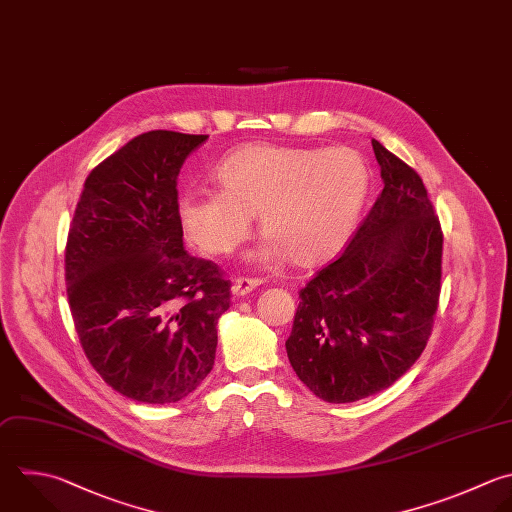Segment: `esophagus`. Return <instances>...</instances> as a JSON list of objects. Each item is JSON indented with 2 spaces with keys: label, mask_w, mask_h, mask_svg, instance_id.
I'll return each mask as SVG.
<instances>
[{
  "label": "esophagus",
  "mask_w": 512,
  "mask_h": 512,
  "mask_svg": "<svg viewBox=\"0 0 512 512\" xmlns=\"http://www.w3.org/2000/svg\"><path fill=\"white\" fill-rule=\"evenodd\" d=\"M262 284V280H258V278H236L234 280V286H232V292L236 294V296H246V294H250L254 288H258Z\"/></svg>",
  "instance_id": "esophagus-1"
}]
</instances>
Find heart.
<instances>
[{
    "label": "heart",
    "instance_id": "1",
    "mask_svg": "<svg viewBox=\"0 0 512 512\" xmlns=\"http://www.w3.org/2000/svg\"><path fill=\"white\" fill-rule=\"evenodd\" d=\"M220 190L186 192L178 200L184 236L202 252H234L260 216L266 242L248 258L316 266L348 242L366 206L372 174L346 146L318 150L274 144L236 148L214 168Z\"/></svg>",
    "mask_w": 512,
    "mask_h": 512
}]
</instances>
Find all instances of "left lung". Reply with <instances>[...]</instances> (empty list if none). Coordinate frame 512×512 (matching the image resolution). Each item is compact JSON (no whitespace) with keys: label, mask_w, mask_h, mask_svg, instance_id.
I'll return each instance as SVG.
<instances>
[{"label":"left lung","mask_w":512,"mask_h":512,"mask_svg":"<svg viewBox=\"0 0 512 512\" xmlns=\"http://www.w3.org/2000/svg\"><path fill=\"white\" fill-rule=\"evenodd\" d=\"M382 194L344 254L300 290L288 360L318 398L356 402L422 354L440 294L442 230L420 176L372 140Z\"/></svg>","instance_id":"1"}]
</instances>
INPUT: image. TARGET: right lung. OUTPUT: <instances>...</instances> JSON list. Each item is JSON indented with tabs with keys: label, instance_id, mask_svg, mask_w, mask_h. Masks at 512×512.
<instances>
[{
	"label": "right lung",
	"instance_id": "add662e5",
	"mask_svg": "<svg viewBox=\"0 0 512 512\" xmlns=\"http://www.w3.org/2000/svg\"><path fill=\"white\" fill-rule=\"evenodd\" d=\"M208 136L146 132L86 178L66 284L82 348L120 394L168 404L210 374L230 280L184 250L178 174Z\"/></svg>",
	"mask_w": 512,
	"mask_h": 512
}]
</instances>
